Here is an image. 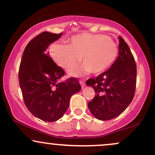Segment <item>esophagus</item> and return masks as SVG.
<instances>
[{
	"label": "esophagus",
	"mask_w": 155,
	"mask_h": 155,
	"mask_svg": "<svg viewBox=\"0 0 155 155\" xmlns=\"http://www.w3.org/2000/svg\"><path fill=\"white\" fill-rule=\"evenodd\" d=\"M80 84H81V87H84L85 86V82L84 81H82V80H81V81H80Z\"/></svg>",
	"instance_id": "esophagus-1"
}]
</instances>
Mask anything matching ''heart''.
<instances>
[{"instance_id":"b5f03b06","label":"heart","mask_w":155,"mask_h":155,"mask_svg":"<svg viewBox=\"0 0 155 155\" xmlns=\"http://www.w3.org/2000/svg\"><path fill=\"white\" fill-rule=\"evenodd\" d=\"M50 53L55 63L65 70L75 66L81 58L83 65L69 71L73 76L99 74L114 63L119 47L106 35L82 33L71 37L68 44H51Z\"/></svg>"}]
</instances>
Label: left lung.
Listing matches in <instances>:
<instances>
[{"label":"left lung","mask_w":155,"mask_h":155,"mask_svg":"<svg viewBox=\"0 0 155 155\" xmlns=\"http://www.w3.org/2000/svg\"><path fill=\"white\" fill-rule=\"evenodd\" d=\"M119 41V56L114 63L106 71L86 82L95 92L88 108L97 120H109L121 114L133 101L136 92L137 67L134 57L121 36Z\"/></svg>","instance_id":"obj_1"}]
</instances>
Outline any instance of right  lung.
Segmentation results:
<instances>
[{
  "label": "right lung",
  "instance_id": "1",
  "mask_svg": "<svg viewBox=\"0 0 155 155\" xmlns=\"http://www.w3.org/2000/svg\"><path fill=\"white\" fill-rule=\"evenodd\" d=\"M62 34L43 32L32 39L19 65V81L25 104L32 114L46 122L61 118L68 108L71 97L81 89L75 77L60 81L65 73L47 54L49 44Z\"/></svg>",
  "mask_w": 155,
  "mask_h": 155
}]
</instances>
